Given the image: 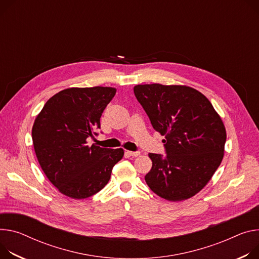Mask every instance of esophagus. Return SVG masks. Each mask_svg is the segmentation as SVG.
<instances>
[{
	"label": "esophagus",
	"instance_id": "esophagus-1",
	"mask_svg": "<svg viewBox=\"0 0 259 259\" xmlns=\"http://www.w3.org/2000/svg\"><path fill=\"white\" fill-rule=\"evenodd\" d=\"M126 154H127L128 156H131V157H137V156L140 155L139 152H132V151H127Z\"/></svg>",
	"mask_w": 259,
	"mask_h": 259
}]
</instances>
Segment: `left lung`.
<instances>
[{"mask_svg": "<svg viewBox=\"0 0 259 259\" xmlns=\"http://www.w3.org/2000/svg\"><path fill=\"white\" fill-rule=\"evenodd\" d=\"M134 94L161 135L166 156L149 154L153 165L145 180L169 201L197 194L224 156L226 130L220 115L197 90L187 85L137 84Z\"/></svg>", "mask_w": 259, "mask_h": 259, "instance_id": "1", "label": "left lung"}]
</instances>
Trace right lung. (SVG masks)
<instances>
[{
  "instance_id": "right-lung-1",
  "label": "right lung",
  "mask_w": 259,
  "mask_h": 259,
  "mask_svg": "<svg viewBox=\"0 0 259 259\" xmlns=\"http://www.w3.org/2000/svg\"><path fill=\"white\" fill-rule=\"evenodd\" d=\"M116 90L69 88L45 103L35 119L32 138L40 166L58 190L74 199L88 198L108 183L123 149L88 146L97 135L100 117Z\"/></svg>"
}]
</instances>
